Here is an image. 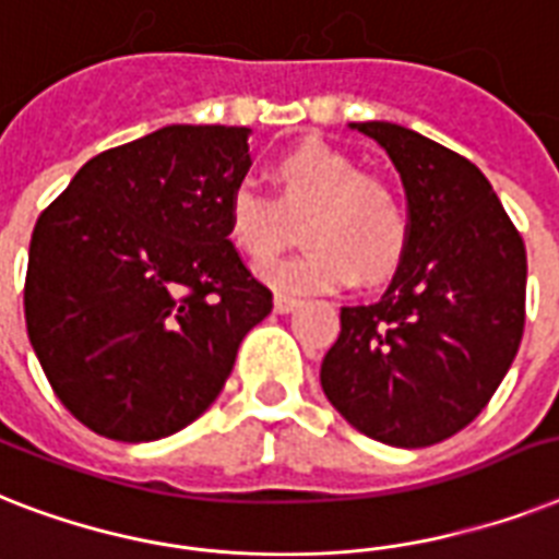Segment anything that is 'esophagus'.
Returning a JSON list of instances; mask_svg holds the SVG:
<instances>
[{
	"mask_svg": "<svg viewBox=\"0 0 559 559\" xmlns=\"http://www.w3.org/2000/svg\"><path fill=\"white\" fill-rule=\"evenodd\" d=\"M297 306H300V297H292V294H276L274 297L276 314H288V311H294Z\"/></svg>",
	"mask_w": 559,
	"mask_h": 559,
	"instance_id": "1",
	"label": "esophagus"
}]
</instances>
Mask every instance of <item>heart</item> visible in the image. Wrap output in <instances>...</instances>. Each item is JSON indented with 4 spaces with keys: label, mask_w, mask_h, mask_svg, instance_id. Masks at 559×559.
<instances>
[{
    "label": "heart",
    "mask_w": 559,
    "mask_h": 559,
    "mask_svg": "<svg viewBox=\"0 0 559 559\" xmlns=\"http://www.w3.org/2000/svg\"><path fill=\"white\" fill-rule=\"evenodd\" d=\"M276 199L251 181L227 195L230 242L265 262L285 239V213H306L300 236L308 245L262 274L283 292H334L360 280L374 285L404 262L413 234L409 207L399 187L369 176L364 164L325 141H302L271 164Z\"/></svg>",
    "instance_id": "heart-1"
}]
</instances>
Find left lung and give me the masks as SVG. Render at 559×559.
<instances>
[{
    "mask_svg": "<svg viewBox=\"0 0 559 559\" xmlns=\"http://www.w3.org/2000/svg\"><path fill=\"white\" fill-rule=\"evenodd\" d=\"M401 173L413 234L381 300L341 308L325 399L364 436L430 448L488 406L525 329L528 259L476 164L399 123H352Z\"/></svg>",
    "mask_w": 559,
    "mask_h": 559,
    "instance_id": "obj_1",
    "label": "left lung"
}]
</instances>
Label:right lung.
Here are the masks:
<instances>
[{"label":"right lung","instance_id":"add662e5","mask_svg":"<svg viewBox=\"0 0 559 559\" xmlns=\"http://www.w3.org/2000/svg\"><path fill=\"white\" fill-rule=\"evenodd\" d=\"M245 127H164L86 160L39 213L25 325L80 424L155 441L207 409L274 297L227 239Z\"/></svg>","mask_w":559,"mask_h":559}]
</instances>
